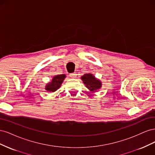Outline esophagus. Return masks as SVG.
I'll list each match as a JSON object with an SVG mask.
<instances>
[{
	"label": "esophagus",
	"mask_w": 155,
	"mask_h": 155,
	"mask_svg": "<svg viewBox=\"0 0 155 155\" xmlns=\"http://www.w3.org/2000/svg\"><path fill=\"white\" fill-rule=\"evenodd\" d=\"M70 78H76V76H77V74H76V72H73V73H71V74H70Z\"/></svg>",
	"instance_id": "obj_1"
}]
</instances>
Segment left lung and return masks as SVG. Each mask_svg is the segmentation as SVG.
Here are the masks:
<instances>
[{
  "label": "left lung",
  "instance_id": "8db88e82",
  "mask_svg": "<svg viewBox=\"0 0 155 155\" xmlns=\"http://www.w3.org/2000/svg\"><path fill=\"white\" fill-rule=\"evenodd\" d=\"M83 83L91 91H95L101 87V82L94 77L91 74H86L81 77Z\"/></svg>",
  "mask_w": 155,
  "mask_h": 155
}]
</instances>
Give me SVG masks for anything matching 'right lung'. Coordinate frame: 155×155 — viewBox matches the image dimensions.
I'll list each match as a JSON object with an SVG mask.
<instances>
[{"instance_id":"obj_1","label":"right lung","mask_w":155,"mask_h":155,"mask_svg":"<svg viewBox=\"0 0 155 155\" xmlns=\"http://www.w3.org/2000/svg\"><path fill=\"white\" fill-rule=\"evenodd\" d=\"M66 77L64 74L61 75H58V76H55L53 78L52 81L51 83H48L47 85H46V89L49 92H55L58 90V89L61 87L63 81L64 79Z\"/></svg>"}]
</instances>
